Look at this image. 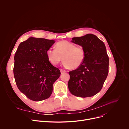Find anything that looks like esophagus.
Segmentation results:
<instances>
[{
	"mask_svg": "<svg viewBox=\"0 0 129 129\" xmlns=\"http://www.w3.org/2000/svg\"><path fill=\"white\" fill-rule=\"evenodd\" d=\"M60 71H61V73H64V72H67L66 70H63V69H60Z\"/></svg>",
	"mask_w": 129,
	"mask_h": 129,
	"instance_id": "esophagus-1",
	"label": "esophagus"
}]
</instances>
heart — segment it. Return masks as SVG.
Segmentation results:
<instances>
[{"label": "heart", "instance_id": "heart-1", "mask_svg": "<svg viewBox=\"0 0 129 129\" xmlns=\"http://www.w3.org/2000/svg\"><path fill=\"white\" fill-rule=\"evenodd\" d=\"M56 49L50 48L46 51V55L49 61L56 65L64 60L63 65L67 68L77 69L83 64L85 59L86 53L81 46H76L67 40H62L57 43Z\"/></svg>", "mask_w": 129, "mask_h": 129}]
</instances>
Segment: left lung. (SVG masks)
Listing matches in <instances>:
<instances>
[{
	"mask_svg": "<svg viewBox=\"0 0 129 129\" xmlns=\"http://www.w3.org/2000/svg\"><path fill=\"white\" fill-rule=\"evenodd\" d=\"M72 42L84 48L86 56L80 67L69 72V90L78 97L94 96L101 90L108 75L109 59L105 44L91 34L73 38Z\"/></svg>",
	"mask_w": 129,
	"mask_h": 129,
	"instance_id": "8db88e82",
	"label": "left lung"
}]
</instances>
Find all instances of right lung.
I'll list each match as a JSON object with an SVG mask.
<instances>
[{
  "label": "right lung",
  "mask_w": 129,
  "mask_h": 129,
  "mask_svg": "<svg viewBox=\"0 0 129 129\" xmlns=\"http://www.w3.org/2000/svg\"><path fill=\"white\" fill-rule=\"evenodd\" d=\"M54 40L30 37L21 42L14 56V76L17 86L28 99L41 101L49 98L60 70L51 64L46 51Z\"/></svg>",
  "instance_id": "obj_1"
}]
</instances>
